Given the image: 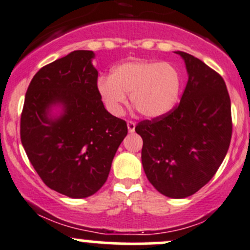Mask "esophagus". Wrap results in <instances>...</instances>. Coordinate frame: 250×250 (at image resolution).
I'll return each instance as SVG.
<instances>
[{
  "mask_svg": "<svg viewBox=\"0 0 250 250\" xmlns=\"http://www.w3.org/2000/svg\"><path fill=\"white\" fill-rule=\"evenodd\" d=\"M134 128H136V123H133V122H127V130H128V132L130 133H133L134 132Z\"/></svg>",
  "mask_w": 250,
  "mask_h": 250,
  "instance_id": "obj_1",
  "label": "esophagus"
}]
</instances>
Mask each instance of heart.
<instances>
[{
	"mask_svg": "<svg viewBox=\"0 0 250 250\" xmlns=\"http://www.w3.org/2000/svg\"><path fill=\"white\" fill-rule=\"evenodd\" d=\"M100 98L113 114H120L130 95L131 105L143 117L156 119L175 107L181 93V75L169 62L130 61L112 69L110 79L98 81Z\"/></svg>",
	"mask_w": 250,
	"mask_h": 250,
	"instance_id": "heart-1",
	"label": "heart"
}]
</instances>
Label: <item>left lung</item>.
Wrapping results in <instances>:
<instances>
[{
	"mask_svg": "<svg viewBox=\"0 0 250 250\" xmlns=\"http://www.w3.org/2000/svg\"><path fill=\"white\" fill-rule=\"evenodd\" d=\"M188 83L181 103L165 116L136 126L142 163L157 191L186 198L214 177L231 139L230 98L224 80L200 59L177 50Z\"/></svg>",
	"mask_w": 250,
	"mask_h": 250,
	"instance_id": "8db88e82",
	"label": "left lung"
}]
</instances>
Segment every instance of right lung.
Instances as JSON below:
<instances>
[{"label":"right lung","mask_w":250,"mask_h":250,"mask_svg":"<svg viewBox=\"0 0 250 250\" xmlns=\"http://www.w3.org/2000/svg\"><path fill=\"white\" fill-rule=\"evenodd\" d=\"M92 50H74L47 64L27 89L21 142L47 187L71 198L92 196L105 184L127 134L123 119L105 108Z\"/></svg>","instance_id":"1"}]
</instances>
